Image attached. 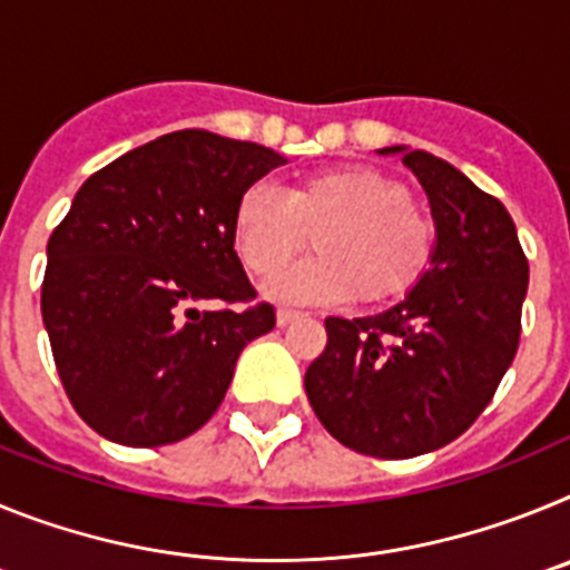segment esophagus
Segmentation results:
<instances>
[{
	"mask_svg": "<svg viewBox=\"0 0 570 570\" xmlns=\"http://www.w3.org/2000/svg\"><path fill=\"white\" fill-rule=\"evenodd\" d=\"M296 320H302V314L299 311H279V314H276V325H279V328H285V325H291V322H296Z\"/></svg>",
	"mask_w": 570,
	"mask_h": 570,
	"instance_id": "1",
	"label": "esophagus"
}]
</instances>
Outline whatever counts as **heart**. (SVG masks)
<instances>
[{
  "mask_svg": "<svg viewBox=\"0 0 570 570\" xmlns=\"http://www.w3.org/2000/svg\"><path fill=\"white\" fill-rule=\"evenodd\" d=\"M234 245L254 276H269L315 236L317 256L262 285L279 305L391 302L405 296L434 259V225L411 190L376 168H328L288 190L254 183L234 208Z\"/></svg>",
  "mask_w": 570,
  "mask_h": 570,
  "instance_id": "b5f03b06",
  "label": "heart"
}]
</instances>
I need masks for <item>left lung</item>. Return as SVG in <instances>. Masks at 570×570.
<instances>
[{"label":"left lung","mask_w":570,"mask_h":570,"mask_svg":"<svg viewBox=\"0 0 570 570\" xmlns=\"http://www.w3.org/2000/svg\"><path fill=\"white\" fill-rule=\"evenodd\" d=\"M434 216L428 274L382 314L328 316V345L305 371V394L328 434L380 460L454 442L485 411L520 345L528 259L511 214L462 170L405 145Z\"/></svg>","instance_id":"obj_1"}]
</instances>
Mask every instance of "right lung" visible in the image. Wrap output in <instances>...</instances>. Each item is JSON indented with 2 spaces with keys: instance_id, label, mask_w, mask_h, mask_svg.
<instances>
[{
  "instance_id": "right-lung-1",
  "label": "right lung",
  "mask_w": 570,
  "mask_h": 570,
  "mask_svg": "<svg viewBox=\"0 0 570 570\" xmlns=\"http://www.w3.org/2000/svg\"><path fill=\"white\" fill-rule=\"evenodd\" d=\"M288 159L176 130L85 179L48 239L42 320L70 405L105 440L179 442L225 400L242 347L276 325L234 250L242 190Z\"/></svg>"
}]
</instances>
